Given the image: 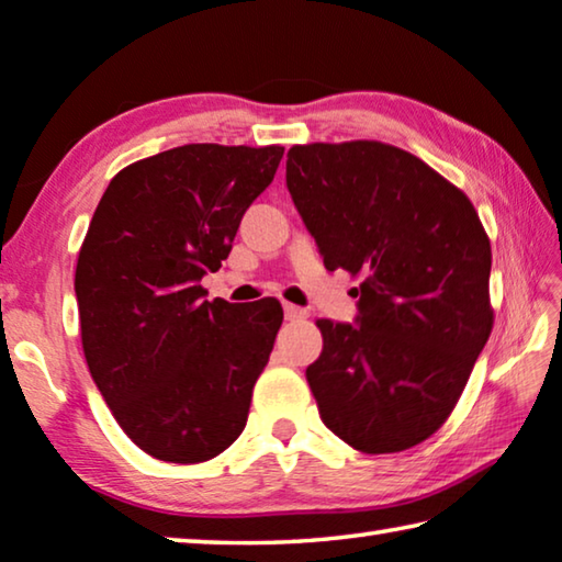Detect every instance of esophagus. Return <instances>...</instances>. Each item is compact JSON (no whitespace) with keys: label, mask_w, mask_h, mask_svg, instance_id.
<instances>
[{"label":"esophagus","mask_w":562,"mask_h":562,"mask_svg":"<svg viewBox=\"0 0 562 562\" xmlns=\"http://www.w3.org/2000/svg\"><path fill=\"white\" fill-rule=\"evenodd\" d=\"M284 317H288V319H305L307 317V310H302L297 305H290V302H284Z\"/></svg>","instance_id":"obj_1"}]
</instances>
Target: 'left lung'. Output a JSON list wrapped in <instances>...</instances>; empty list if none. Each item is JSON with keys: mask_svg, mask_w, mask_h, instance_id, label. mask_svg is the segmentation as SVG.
<instances>
[{"mask_svg": "<svg viewBox=\"0 0 562 562\" xmlns=\"http://www.w3.org/2000/svg\"><path fill=\"white\" fill-rule=\"evenodd\" d=\"M288 190L327 270L362 274L358 325L317 319L319 417L368 456L413 448L448 420L493 329L483 222L423 159L372 139L295 145Z\"/></svg>", "mask_w": 562, "mask_h": 562, "instance_id": "8db88e82", "label": "left lung"}]
</instances>
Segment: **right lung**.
I'll list each match as a JSON object with an SVG mask.
<instances>
[{
	"label": "right lung",
	"mask_w": 562,
	"mask_h": 562,
	"mask_svg": "<svg viewBox=\"0 0 562 562\" xmlns=\"http://www.w3.org/2000/svg\"><path fill=\"white\" fill-rule=\"evenodd\" d=\"M284 147L184 145L112 177L79 249L87 368L124 435L165 462H204L245 430L282 307L204 300Z\"/></svg>",
	"instance_id": "right-lung-1"
}]
</instances>
